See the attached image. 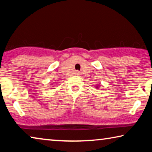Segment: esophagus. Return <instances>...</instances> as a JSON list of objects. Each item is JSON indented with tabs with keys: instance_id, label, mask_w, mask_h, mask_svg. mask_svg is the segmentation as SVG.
I'll return each mask as SVG.
<instances>
[{
	"instance_id": "obj_1",
	"label": "esophagus",
	"mask_w": 152,
	"mask_h": 152,
	"mask_svg": "<svg viewBox=\"0 0 152 152\" xmlns=\"http://www.w3.org/2000/svg\"><path fill=\"white\" fill-rule=\"evenodd\" d=\"M77 75H79V73H78V72H77Z\"/></svg>"
}]
</instances>
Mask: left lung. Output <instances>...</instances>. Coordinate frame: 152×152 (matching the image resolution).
Returning <instances> with one entry per match:
<instances>
[{
    "label": "left lung",
    "instance_id": "1",
    "mask_svg": "<svg viewBox=\"0 0 152 152\" xmlns=\"http://www.w3.org/2000/svg\"><path fill=\"white\" fill-rule=\"evenodd\" d=\"M99 86H96V88H97V89H99Z\"/></svg>",
    "mask_w": 152,
    "mask_h": 152
}]
</instances>
